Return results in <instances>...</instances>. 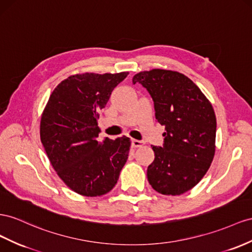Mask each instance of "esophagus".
I'll list each match as a JSON object with an SVG mask.
<instances>
[{
    "instance_id": "34e87169",
    "label": "esophagus",
    "mask_w": 252,
    "mask_h": 252,
    "mask_svg": "<svg viewBox=\"0 0 252 252\" xmlns=\"http://www.w3.org/2000/svg\"><path fill=\"white\" fill-rule=\"evenodd\" d=\"M131 143H132L133 147H140L144 144V142H143L142 140H134V139L131 141Z\"/></svg>"
}]
</instances>
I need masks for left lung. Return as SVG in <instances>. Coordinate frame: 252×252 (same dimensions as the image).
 Wrapping results in <instances>:
<instances>
[{"label":"left lung","instance_id":"obj_1","mask_svg":"<svg viewBox=\"0 0 252 252\" xmlns=\"http://www.w3.org/2000/svg\"><path fill=\"white\" fill-rule=\"evenodd\" d=\"M154 101L155 117L165 127L163 145L153 146L149 185L163 195H180L206 175L215 153L216 118L207 97L181 73L155 69L135 74Z\"/></svg>","mask_w":252,"mask_h":252}]
</instances>
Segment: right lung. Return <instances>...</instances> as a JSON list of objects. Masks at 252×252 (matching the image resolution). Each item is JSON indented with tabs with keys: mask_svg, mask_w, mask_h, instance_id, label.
<instances>
[{
	"mask_svg": "<svg viewBox=\"0 0 252 252\" xmlns=\"http://www.w3.org/2000/svg\"><path fill=\"white\" fill-rule=\"evenodd\" d=\"M128 75L77 74L63 80L47 101L40 138L54 169L80 195L107 194L128 159L130 139H98V117L113 89Z\"/></svg>",
	"mask_w": 252,
	"mask_h": 252,
	"instance_id": "right-lung-1",
	"label": "right lung"
}]
</instances>
